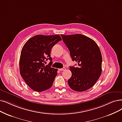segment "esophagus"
Masks as SVG:
<instances>
[{
    "label": "esophagus",
    "instance_id": "esophagus-1",
    "mask_svg": "<svg viewBox=\"0 0 122 122\" xmlns=\"http://www.w3.org/2000/svg\"><path fill=\"white\" fill-rule=\"evenodd\" d=\"M66 69L65 67H63L62 69H58V70L60 71H65Z\"/></svg>",
    "mask_w": 122,
    "mask_h": 122
}]
</instances>
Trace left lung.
<instances>
[{
  "mask_svg": "<svg viewBox=\"0 0 122 122\" xmlns=\"http://www.w3.org/2000/svg\"><path fill=\"white\" fill-rule=\"evenodd\" d=\"M77 66H70L71 76L68 80L71 88L84 92L93 86L102 73V57L100 48L92 39L81 34L61 35Z\"/></svg>",
  "mask_w": 122,
  "mask_h": 122,
  "instance_id": "obj_1",
  "label": "left lung"
}]
</instances>
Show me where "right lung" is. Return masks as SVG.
<instances>
[{
	"label": "right lung",
	"mask_w": 122,
	"mask_h": 122,
	"mask_svg": "<svg viewBox=\"0 0 122 122\" xmlns=\"http://www.w3.org/2000/svg\"><path fill=\"white\" fill-rule=\"evenodd\" d=\"M61 41L59 35H36L28 40L23 46L19 60L21 76L33 91L41 92L49 89L57 75V69L51 67L52 47ZM51 61L48 65L45 61Z\"/></svg>",
	"instance_id": "right-lung-1"
}]
</instances>
